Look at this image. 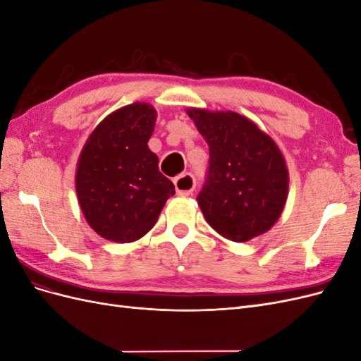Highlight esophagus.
Segmentation results:
<instances>
[{
  "label": "esophagus",
  "instance_id": "obj_1",
  "mask_svg": "<svg viewBox=\"0 0 361 361\" xmlns=\"http://www.w3.org/2000/svg\"><path fill=\"white\" fill-rule=\"evenodd\" d=\"M174 188H176L178 195H182V197H187L190 195L194 188H195V180L194 176L190 173H183L180 176L174 179Z\"/></svg>",
  "mask_w": 361,
  "mask_h": 361
}]
</instances>
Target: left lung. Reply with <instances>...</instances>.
<instances>
[{"label": "left lung", "mask_w": 361, "mask_h": 361, "mask_svg": "<svg viewBox=\"0 0 361 361\" xmlns=\"http://www.w3.org/2000/svg\"><path fill=\"white\" fill-rule=\"evenodd\" d=\"M209 146L197 202L214 231L235 243L268 232L285 209L289 171L276 141L235 111L188 108Z\"/></svg>", "instance_id": "left-lung-1"}]
</instances>
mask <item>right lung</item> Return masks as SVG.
Returning a JSON list of instances; mask_svg holds the SVG:
<instances>
[{"instance_id":"add662e5","label":"right lung","mask_w":361,"mask_h":361,"mask_svg":"<svg viewBox=\"0 0 361 361\" xmlns=\"http://www.w3.org/2000/svg\"><path fill=\"white\" fill-rule=\"evenodd\" d=\"M157 110L134 102L108 114L87 138L76 164L75 188L87 223L113 243H134L158 221L174 185L147 146Z\"/></svg>"}]
</instances>
